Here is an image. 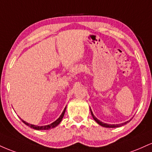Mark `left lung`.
Instances as JSON below:
<instances>
[{
  "mask_svg": "<svg viewBox=\"0 0 152 152\" xmlns=\"http://www.w3.org/2000/svg\"><path fill=\"white\" fill-rule=\"evenodd\" d=\"M90 110H91V115H92V117H93L94 119L95 120V121H96L99 125H101V126H102L104 127H106V128H116V127H120L121 126H124V125L126 124H127L128 122H129L131 121V119H130L129 121H126V122H124V123H122V124H105V123H104V122L99 121L98 118H97L96 117H95V116L94 115L93 112H92L91 109H90Z\"/></svg>",
  "mask_w": 152,
  "mask_h": 152,
  "instance_id": "1",
  "label": "left lung"
}]
</instances>
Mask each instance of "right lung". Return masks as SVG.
Instances as JSON below:
<instances>
[{
    "mask_svg": "<svg viewBox=\"0 0 152 152\" xmlns=\"http://www.w3.org/2000/svg\"><path fill=\"white\" fill-rule=\"evenodd\" d=\"M66 109V106L65 107V109H64V111H63V112H62V114H61L60 116H59V118H58V119L56 120L55 121L53 122V123H51V124H50L46 125V126H36V125L31 124L27 123V122H26L25 121H23V119H21V120H22V121L23 122V123L25 124L26 125H27V126H30L31 128L34 129H36V130H48V129H53V128H54V127L57 126L59 124H60V122L61 121L63 117H64V114H65Z\"/></svg>",
    "mask_w": 152,
    "mask_h": 152,
    "instance_id": "1",
    "label": "right lung"
}]
</instances>
